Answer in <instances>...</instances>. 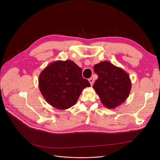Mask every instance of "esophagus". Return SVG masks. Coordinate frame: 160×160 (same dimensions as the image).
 I'll return each mask as SVG.
<instances>
[{"instance_id": "34e87169", "label": "esophagus", "mask_w": 160, "mask_h": 160, "mask_svg": "<svg viewBox=\"0 0 160 160\" xmlns=\"http://www.w3.org/2000/svg\"><path fill=\"white\" fill-rule=\"evenodd\" d=\"M88 80H89V83H90L91 86H93V80L92 79V78H89Z\"/></svg>"}]
</instances>
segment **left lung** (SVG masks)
Segmentation results:
<instances>
[{"mask_svg": "<svg viewBox=\"0 0 160 160\" xmlns=\"http://www.w3.org/2000/svg\"><path fill=\"white\" fill-rule=\"evenodd\" d=\"M94 71L98 74V79L93 88L106 108H115L127 99L132 83L124 70L104 61L94 66Z\"/></svg>", "mask_w": 160, "mask_h": 160, "instance_id": "1", "label": "left lung"}]
</instances>
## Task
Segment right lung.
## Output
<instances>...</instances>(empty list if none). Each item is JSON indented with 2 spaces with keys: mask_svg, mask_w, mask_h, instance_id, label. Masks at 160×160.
Segmentation results:
<instances>
[{
  "mask_svg": "<svg viewBox=\"0 0 160 160\" xmlns=\"http://www.w3.org/2000/svg\"><path fill=\"white\" fill-rule=\"evenodd\" d=\"M39 88L46 101L59 110L74 106L89 81L82 75V69L71 60H58L48 65L39 77Z\"/></svg>",
  "mask_w": 160,
  "mask_h": 160,
  "instance_id": "add662e5",
  "label": "right lung"
}]
</instances>
